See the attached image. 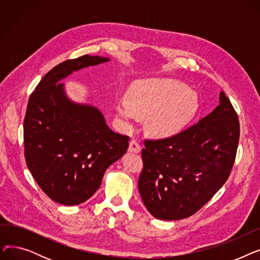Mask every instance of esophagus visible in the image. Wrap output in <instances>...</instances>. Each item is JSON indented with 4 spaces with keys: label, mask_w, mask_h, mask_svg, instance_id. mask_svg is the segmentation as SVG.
<instances>
[{
    "label": "esophagus",
    "mask_w": 260,
    "mask_h": 260,
    "mask_svg": "<svg viewBox=\"0 0 260 260\" xmlns=\"http://www.w3.org/2000/svg\"><path fill=\"white\" fill-rule=\"evenodd\" d=\"M128 152L131 153H136L138 154L141 152V145L137 140H132L129 142V146H128Z\"/></svg>",
    "instance_id": "1"
}]
</instances>
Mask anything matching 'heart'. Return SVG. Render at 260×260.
I'll use <instances>...</instances> for the list:
<instances>
[{
	"label": "heart",
	"instance_id": "obj_1",
	"mask_svg": "<svg viewBox=\"0 0 260 260\" xmlns=\"http://www.w3.org/2000/svg\"><path fill=\"white\" fill-rule=\"evenodd\" d=\"M127 101L116 105L118 115L128 125L149 116L147 129L159 138H167L181 132L199 111V98L180 81L153 79L138 81L126 94Z\"/></svg>",
	"mask_w": 260,
	"mask_h": 260
}]
</instances>
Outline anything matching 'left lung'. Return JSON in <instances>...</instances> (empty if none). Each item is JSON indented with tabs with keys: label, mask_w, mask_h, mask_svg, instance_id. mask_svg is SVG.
<instances>
[{
	"label": "left lung",
	"mask_w": 260,
	"mask_h": 260,
	"mask_svg": "<svg viewBox=\"0 0 260 260\" xmlns=\"http://www.w3.org/2000/svg\"><path fill=\"white\" fill-rule=\"evenodd\" d=\"M219 105L192 126L163 139H146L138 188L157 219L198 212L225 183L240 136L238 115L223 91Z\"/></svg>",
	"instance_id": "1"
}]
</instances>
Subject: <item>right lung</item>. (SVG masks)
<instances>
[{"label":"right lung","mask_w":260,"mask_h":260,"mask_svg":"<svg viewBox=\"0 0 260 260\" xmlns=\"http://www.w3.org/2000/svg\"><path fill=\"white\" fill-rule=\"evenodd\" d=\"M107 61L85 54L58 64L40 81L27 105L26 165L43 192L65 206L89 199L107 168L128 148V136L109 128L98 108L72 102L59 83L75 71Z\"/></svg>","instance_id":"obj_1"}]
</instances>
